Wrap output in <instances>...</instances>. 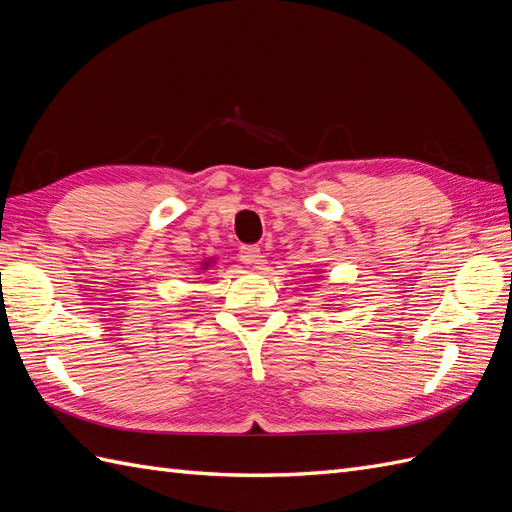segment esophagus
Returning a JSON list of instances; mask_svg holds the SVG:
<instances>
[{
	"instance_id": "34e87169",
	"label": "esophagus",
	"mask_w": 512,
	"mask_h": 512,
	"mask_svg": "<svg viewBox=\"0 0 512 512\" xmlns=\"http://www.w3.org/2000/svg\"><path fill=\"white\" fill-rule=\"evenodd\" d=\"M240 261H242V264H246V266L264 268L266 255L261 253L259 246H242V248H240Z\"/></svg>"
}]
</instances>
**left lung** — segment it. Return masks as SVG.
Here are the masks:
<instances>
[{
	"label": "left lung",
	"mask_w": 512,
	"mask_h": 512,
	"mask_svg": "<svg viewBox=\"0 0 512 512\" xmlns=\"http://www.w3.org/2000/svg\"><path fill=\"white\" fill-rule=\"evenodd\" d=\"M316 277H318V274H316Z\"/></svg>",
	"instance_id": "left-lung-1"
}]
</instances>
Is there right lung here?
<instances>
[{"label": "right lung", "mask_w": 512, "mask_h": 512, "mask_svg": "<svg viewBox=\"0 0 512 512\" xmlns=\"http://www.w3.org/2000/svg\"><path fill=\"white\" fill-rule=\"evenodd\" d=\"M216 264V257H207V259H203L201 261V266H199V272H209L212 270V266Z\"/></svg>", "instance_id": "right-lung-1"}]
</instances>
